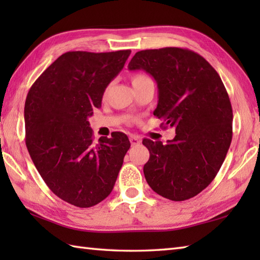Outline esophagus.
Segmentation results:
<instances>
[{"label":"esophagus","instance_id":"obj_1","mask_svg":"<svg viewBox=\"0 0 260 260\" xmlns=\"http://www.w3.org/2000/svg\"><path fill=\"white\" fill-rule=\"evenodd\" d=\"M129 141H131V144H132V146H136V145H139V144H141V142H142L139 136H131Z\"/></svg>","mask_w":260,"mask_h":260}]
</instances>
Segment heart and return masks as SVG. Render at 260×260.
Wrapping results in <instances>:
<instances>
[{"instance_id": "obj_1", "label": "heart", "mask_w": 260, "mask_h": 260, "mask_svg": "<svg viewBox=\"0 0 260 260\" xmlns=\"http://www.w3.org/2000/svg\"><path fill=\"white\" fill-rule=\"evenodd\" d=\"M148 77H146L145 75H141V74H137L135 75L133 78H132V84H135V82H139V81H142V80H145L147 79Z\"/></svg>"}]
</instances>
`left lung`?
Returning a JSON list of instances; mask_svg holds the SVG:
<instances>
[{"instance_id": "1", "label": "left lung", "mask_w": 260, "mask_h": 260, "mask_svg": "<svg viewBox=\"0 0 260 260\" xmlns=\"http://www.w3.org/2000/svg\"><path fill=\"white\" fill-rule=\"evenodd\" d=\"M128 69L155 79L154 115L175 128L164 145L143 140L150 151L143 169L148 185L172 201L196 197L215 178L233 139V108L221 78L200 54L172 47L136 52Z\"/></svg>"}]
</instances>
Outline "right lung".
Masks as SVG:
<instances>
[{"instance_id":"right-lung-1","label":"right lung","mask_w":260,"mask_h":260,"mask_svg":"<svg viewBox=\"0 0 260 260\" xmlns=\"http://www.w3.org/2000/svg\"><path fill=\"white\" fill-rule=\"evenodd\" d=\"M129 54L131 50L66 52L27 92V151L49 189L76 207L96 206L110 194L131 146L120 132L95 144L88 121Z\"/></svg>"}]
</instances>
